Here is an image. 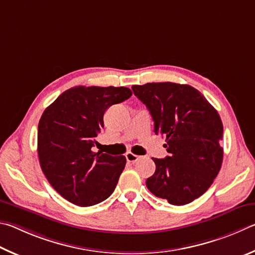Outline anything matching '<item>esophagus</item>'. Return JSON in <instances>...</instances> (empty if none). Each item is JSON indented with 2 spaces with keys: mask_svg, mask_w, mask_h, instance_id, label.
<instances>
[{
  "mask_svg": "<svg viewBox=\"0 0 255 255\" xmlns=\"http://www.w3.org/2000/svg\"><path fill=\"white\" fill-rule=\"evenodd\" d=\"M125 158H127V160L128 162H136L137 160L140 159V157L139 155H136V154H134V153H132V152H128L127 154H125Z\"/></svg>",
  "mask_w": 255,
  "mask_h": 255,
  "instance_id": "34e87169",
  "label": "esophagus"
}]
</instances>
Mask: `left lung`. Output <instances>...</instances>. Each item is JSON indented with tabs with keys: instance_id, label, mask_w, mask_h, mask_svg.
<instances>
[{
	"instance_id": "8db88e82",
	"label": "left lung",
	"mask_w": 255,
	"mask_h": 255,
	"mask_svg": "<svg viewBox=\"0 0 255 255\" xmlns=\"http://www.w3.org/2000/svg\"><path fill=\"white\" fill-rule=\"evenodd\" d=\"M166 139L169 155L152 158L155 171L146 179L154 196L181 206L202 196L213 184L223 161V123L202 93L189 85L148 83L132 86Z\"/></svg>"
}]
</instances>
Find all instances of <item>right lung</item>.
Masks as SVG:
<instances>
[{"label":"right lung","instance_id":"1","mask_svg":"<svg viewBox=\"0 0 255 255\" xmlns=\"http://www.w3.org/2000/svg\"><path fill=\"white\" fill-rule=\"evenodd\" d=\"M128 87L76 86L44 110L38 125V155L44 176L58 194L77 206L109 198L124 170V155L93 152L104 114L130 98Z\"/></svg>","mask_w":255,"mask_h":255}]
</instances>
